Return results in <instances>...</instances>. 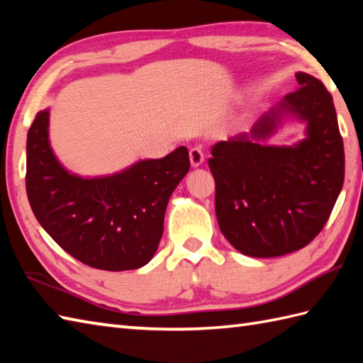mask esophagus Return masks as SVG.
<instances>
[{
  "label": "esophagus",
  "instance_id": "34e87169",
  "mask_svg": "<svg viewBox=\"0 0 363 363\" xmlns=\"http://www.w3.org/2000/svg\"><path fill=\"white\" fill-rule=\"evenodd\" d=\"M189 157H190L191 167H194V168L201 167L203 162H204V152H203L201 148H199V146H195V148L190 150Z\"/></svg>",
  "mask_w": 363,
  "mask_h": 363
}]
</instances>
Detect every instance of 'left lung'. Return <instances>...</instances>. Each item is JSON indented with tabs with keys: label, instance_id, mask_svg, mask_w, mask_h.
I'll return each instance as SVG.
<instances>
[{
	"label": "left lung",
	"instance_id": "obj_1",
	"mask_svg": "<svg viewBox=\"0 0 363 363\" xmlns=\"http://www.w3.org/2000/svg\"><path fill=\"white\" fill-rule=\"evenodd\" d=\"M295 76L296 91L250 130L212 146L218 225L245 256L277 257L304 248L326 225L343 187L345 151L333 96L312 74ZM291 119L306 125L304 139L264 143Z\"/></svg>",
	"mask_w": 363,
	"mask_h": 363
}]
</instances>
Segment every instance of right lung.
<instances>
[{
	"label": "right lung",
	"mask_w": 363,
	"mask_h": 363,
	"mask_svg": "<svg viewBox=\"0 0 363 363\" xmlns=\"http://www.w3.org/2000/svg\"><path fill=\"white\" fill-rule=\"evenodd\" d=\"M189 169V151L179 146L117 173L79 176L51 148L50 107L28 133L26 194L37 221L70 256L106 272L135 269L152 259L168 199Z\"/></svg>",
	"instance_id": "add662e5"
}]
</instances>
